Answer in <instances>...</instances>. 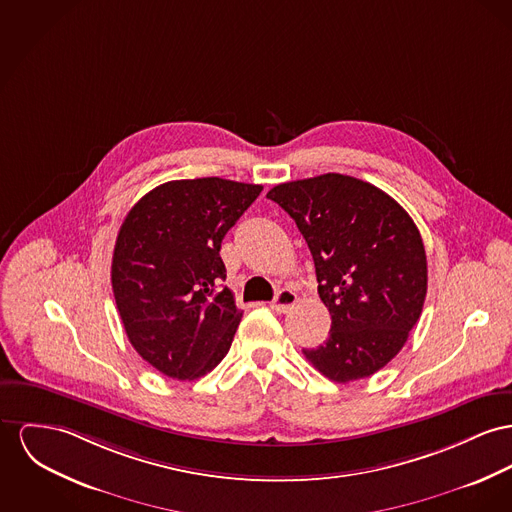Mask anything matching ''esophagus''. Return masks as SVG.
I'll return each instance as SVG.
<instances>
[{
	"mask_svg": "<svg viewBox=\"0 0 512 512\" xmlns=\"http://www.w3.org/2000/svg\"><path fill=\"white\" fill-rule=\"evenodd\" d=\"M297 293L295 291H291V289H279L277 293H275V297H273L272 308L273 310H277V312H287L289 308L295 307L297 305Z\"/></svg>",
	"mask_w": 512,
	"mask_h": 512,
	"instance_id": "34e87169",
	"label": "esophagus"
}]
</instances>
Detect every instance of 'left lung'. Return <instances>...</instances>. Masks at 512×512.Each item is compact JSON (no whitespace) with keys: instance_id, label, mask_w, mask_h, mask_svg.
<instances>
[{"instance_id":"1","label":"left lung","mask_w":512,"mask_h":512,"mask_svg":"<svg viewBox=\"0 0 512 512\" xmlns=\"http://www.w3.org/2000/svg\"><path fill=\"white\" fill-rule=\"evenodd\" d=\"M268 198L297 223L314 260L330 336L308 361L334 382L375 375L417 324L427 256L408 211L369 182L338 172L277 184Z\"/></svg>"}]
</instances>
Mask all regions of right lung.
Listing matches in <instances>:
<instances>
[{
    "instance_id": "right-lung-1",
    "label": "right lung",
    "mask_w": 512,
    "mask_h": 512,
    "mask_svg": "<svg viewBox=\"0 0 512 512\" xmlns=\"http://www.w3.org/2000/svg\"><path fill=\"white\" fill-rule=\"evenodd\" d=\"M260 192V184L217 176L172 180L126 215L112 291L128 340L159 373L194 380L227 355L242 310L221 287V240Z\"/></svg>"
}]
</instances>
